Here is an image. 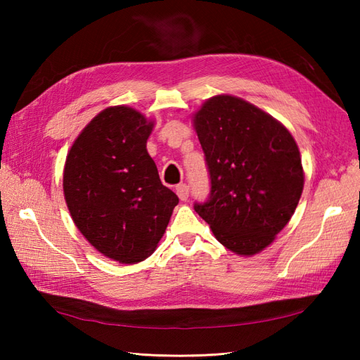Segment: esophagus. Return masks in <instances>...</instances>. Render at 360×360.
Wrapping results in <instances>:
<instances>
[{"instance_id": "obj_1", "label": "esophagus", "mask_w": 360, "mask_h": 360, "mask_svg": "<svg viewBox=\"0 0 360 360\" xmlns=\"http://www.w3.org/2000/svg\"><path fill=\"white\" fill-rule=\"evenodd\" d=\"M188 192H190V190H188V186H187V184L176 186V193H178L181 201H187V200H188Z\"/></svg>"}]
</instances>
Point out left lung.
<instances>
[{"label":"left lung","mask_w":360,"mask_h":360,"mask_svg":"<svg viewBox=\"0 0 360 360\" xmlns=\"http://www.w3.org/2000/svg\"><path fill=\"white\" fill-rule=\"evenodd\" d=\"M193 120L210 176L209 198L193 207L223 246L258 254L289 223L303 192L294 137L233 96L209 98Z\"/></svg>","instance_id":"1"}]
</instances>
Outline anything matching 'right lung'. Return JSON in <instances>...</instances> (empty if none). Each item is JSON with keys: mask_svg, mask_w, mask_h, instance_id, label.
<instances>
[{"mask_svg": "<svg viewBox=\"0 0 360 360\" xmlns=\"http://www.w3.org/2000/svg\"><path fill=\"white\" fill-rule=\"evenodd\" d=\"M153 129L141 112L111 106L83 128L68 153L63 190L82 235L114 262L150 257L179 202L147 151Z\"/></svg>", "mask_w": 360, "mask_h": 360, "instance_id": "obj_1", "label": "right lung"}]
</instances>
